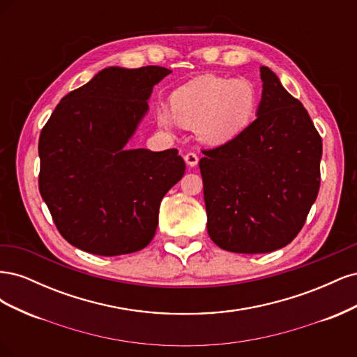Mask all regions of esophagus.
<instances>
[{
  "mask_svg": "<svg viewBox=\"0 0 357 357\" xmlns=\"http://www.w3.org/2000/svg\"><path fill=\"white\" fill-rule=\"evenodd\" d=\"M185 162L189 167H197L198 165V156L195 153H186L185 155Z\"/></svg>",
  "mask_w": 357,
  "mask_h": 357,
  "instance_id": "1",
  "label": "esophagus"
}]
</instances>
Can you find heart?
I'll use <instances>...</instances> for the list:
<instances>
[{
  "instance_id": "obj_1",
  "label": "heart",
  "mask_w": 357,
  "mask_h": 357,
  "mask_svg": "<svg viewBox=\"0 0 357 357\" xmlns=\"http://www.w3.org/2000/svg\"><path fill=\"white\" fill-rule=\"evenodd\" d=\"M256 107L257 93L248 80L205 74L172 92L169 109L167 105L156 109V122L164 129L177 123L195 128L199 142L222 146L245 131Z\"/></svg>"
}]
</instances>
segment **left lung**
<instances>
[{
  "label": "left lung",
  "mask_w": 357,
  "mask_h": 357,
  "mask_svg": "<svg viewBox=\"0 0 357 357\" xmlns=\"http://www.w3.org/2000/svg\"><path fill=\"white\" fill-rule=\"evenodd\" d=\"M253 121L199 160L210 238L234 253H269L305 223L320 186L321 138L268 67Z\"/></svg>",
  "instance_id": "left-lung-1"
}]
</instances>
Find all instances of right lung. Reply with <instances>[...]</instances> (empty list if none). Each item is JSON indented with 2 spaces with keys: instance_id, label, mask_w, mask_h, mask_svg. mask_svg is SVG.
I'll return each mask as SVG.
<instances>
[{
  "instance_id": "1",
  "label": "right lung",
  "mask_w": 357,
  "mask_h": 357,
  "mask_svg": "<svg viewBox=\"0 0 357 357\" xmlns=\"http://www.w3.org/2000/svg\"><path fill=\"white\" fill-rule=\"evenodd\" d=\"M164 67H109L63 96L38 142V188L58 231L98 256L153 240L160 201L185 174L177 149H126Z\"/></svg>"
}]
</instances>
